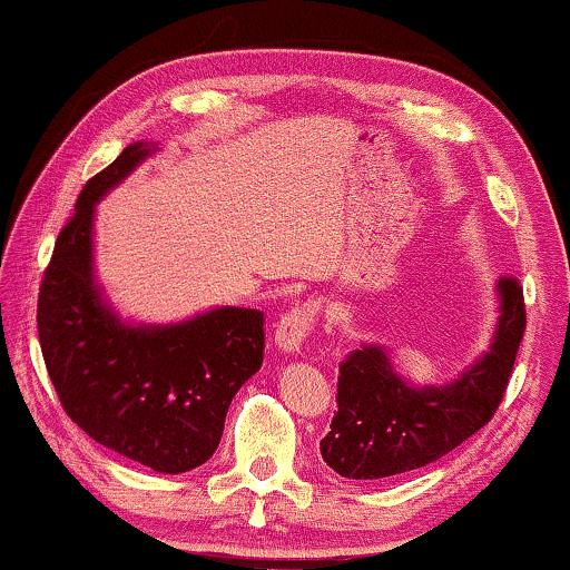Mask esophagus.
Returning <instances> with one entry per match:
<instances>
[{"mask_svg": "<svg viewBox=\"0 0 570 570\" xmlns=\"http://www.w3.org/2000/svg\"><path fill=\"white\" fill-rule=\"evenodd\" d=\"M314 317H317V304H302L282 314L276 322V342L284 352H299L302 345L309 337L314 327Z\"/></svg>", "mask_w": 570, "mask_h": 570, "instance_id": "obj_1", "label": "esophagus"}]
</instances>
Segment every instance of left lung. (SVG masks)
<instances>
[{"instance_id":"left-lung-1","label":"left lung","mask_w":570,"mask_h":570,"mask_svg":"<svg viewBox=\"0 0 570 570\" xmlns=\"http://www.w3.org/2000/svg\"><path fill=\"white\" fill-rule=\"evenodd\" d=\"M500 320L490 350L446 385L415 387L395 373L385 347L363 345L342 360L337 413L322 459L347 480H383L436 462L492 421L525 334L518 278L497 282Z\"/></svg>"}]
</instances>
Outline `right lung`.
<instances>
[{"label":"right lung","instance_id":"obj_1","mask_svg":"<svg viewBox=\"0 0 570 570\" xmlns=\"http://www.w3.org/2000/svg\"><path fill=\"white\" fill-rule=\"evenodd\" d=\"M157 147L137 141L90 177L56 240L38 299L45 367L62 409L98 444L161 474L205 464L225 413L264 363V312L124 324L94 282V210Z\"/></svg>","mask_w":570,"mask_h":570}]
</instances>
